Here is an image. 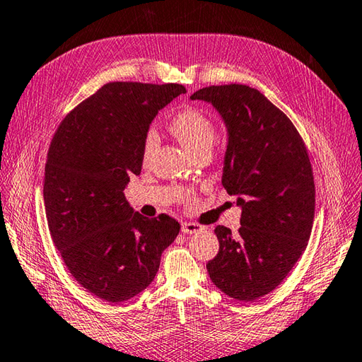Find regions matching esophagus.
<instances>
[{"label":"esophagus","mask_w":362,"mask_h":362,"mask_svg":"<svg viewBox=\"0 0 362 362\" xmlns=\"http://www.w3.org/2000/svg\"><path fill=\"white\" fill-rule=\"evenodd\" d=\"M201 230H204L201 224L191 223V221H183L182 223V232L183 233H196V232H201Z\"/></svg>","instance_id":"esophagus-1"}]
</instances>
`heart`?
<instances>
[{"mask_svg":"<svg viewBox=\"0 0 362 362\" xmlns=\"http://www.w3.org/2000/svg\"><path fill=\"white\" fill-rule=\"evenodd\" d=\"M169 130L175 134V138L191 153H196L199 151H210L216 138L215 124L211 122V119L205 116L204 112L193 108H187L177 112L169 120ZM157 146V134L152 130L147 132L143 144V161H148L152 158Z\"/></svg>","mask_w":362,"mask_h":362,"instance_id":"b5f03b06","label":"heart"}]
</instances>
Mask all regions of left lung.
<instances>
[{
  "instance_id": "obj_1",
  "label": "left lung",
  "mask_w": 362,
  "mask_h": 362,
  "mask_svg": "<svg viewBox=\"0 0 362 362\" xmlns=\"http://www.w3.org/2000/svg\"><path fill=\"white\" fill-rule=\"evenodd\" d=\"M228 129L223 187L237 196V235L216 226L219 251L207 264L214 284L230 298L254 301L278 287L298 262L314 223L315 185L309 155L284 112L245 84L196 90Z\"/></svg>"
}]
</instances>
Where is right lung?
Masks as SVG:
<instances>
[{"label":"right lung","instance_id":"obj_1","mask_svg":"<svg viewBox=\"0 0 362 362\" xmlns=\"http://www.w3.org/2000/svg\"><path fill=\"white\" fill-rule=\"evenodd\" d=\"M182 84L108 83L64 117L48 148L44 204L54 246L80 284L122 303L151 284L180 224L144 218L127 202L143 144L158 111Z\"/></svg>","mask_w":362,"mask_h":362}]
</instances>
